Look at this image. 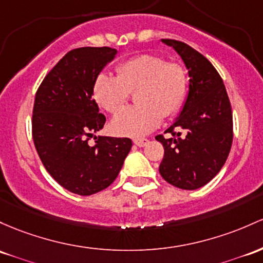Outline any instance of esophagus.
<instances>
[{
  "instance_id": "obj_1",
  "label": "esophagus",
  "mask_w": 263,
  "mask_h": 263,
  "mask_svg": "<svg viewBox=\"0 0 263 263\" xmlns=\"http://www.w3.org/2000/svg\"><path fill=\"white\" fill-rule=\"evenodd\" d=\"M134 142L138 147H145L148 143V140H146V138H136V140H134Z\"/></svg>"
}]
</instances>
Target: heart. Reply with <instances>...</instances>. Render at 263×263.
I'll use <instances>...</instances> for the list:
<instances>
[{"label": "heart", "instance_id": "obj_1", "mask_svg": "<svg viewBox=\"0 0 263 263\" xmlns=\"http://www.w3.org/2000/svg\"><path fill=\"white\" fill-rule=\"evenodd\" d=\"M117 74L101 72L92 88L97 105L109 114H117L129 92L137 91L138 105L123 109L111 121L114 134L145 136L160 126L163 116H174L183 106L189 76L181 63L167 62L157 54H138L120 63Z\"/></svg>", "mask_w": 263, "mask_h": 263}]
</instances>
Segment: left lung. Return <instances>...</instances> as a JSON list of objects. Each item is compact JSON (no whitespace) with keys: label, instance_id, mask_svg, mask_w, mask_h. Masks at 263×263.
I'll return each mask as SVG.
<instances>
[{"label":"left lung","instance_id":"left-lung-1","mask_svg":"<svg viewBox=\"0 0 263 263\" xmlns=\"http://www.w3.org/2000/svg\"><path fill=\"white\" fill-rule=\"evenodd\" d=\"M161 42L180 54L190 81L182 108L166 129L174 137L156 136L164 148L160 174L172 186L197 190L221 171L229 157L233 137L231 103L221 76L203 54L176 40Z\"/></svg>","mask_w":263,"mask_h":263}]
</instances>
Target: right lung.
<instances>
[{
  "label": "right lung",
  "instance_id": "1",
  "mask_svg": "<svg viewBox=\"0 0 263 263\" xmlns=\"http://www.w3.org/2000/svg\"><path fill=\"white\" fill-rule=\"evenodd\" d=\"M117 50L81 47L66 53L37 89L32 136L43 166L63 189L81 196L97 193L116 180L132 147L129 138L89 137L106 117L93 100V82Z\"/></svg>",
  "mask_w": 263,
  "mask_h": 263
}]
</instances>
